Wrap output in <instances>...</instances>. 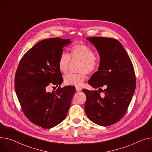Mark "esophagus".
<instances>
[{
    "label": "esophagus",
    "mask_w": 152,
    "mask_h": 152,
    "mask_svg": "<svg viewBox=\"0 0 152 152\" xmlns=\"http://www.w3.org/2000/svg\"><path fill=\"white\" fill-rule=\"evenodd\" d=\"M76 90L77 91H81L82 90V88L79 87H76Z\"/></svg>",
    "instance_id": "obj_1"
}]
</instances>
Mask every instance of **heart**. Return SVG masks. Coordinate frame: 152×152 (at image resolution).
I'll list each match as a JSON object with an SVG mask.
<instances>
[{"label":"heart","mask_w":152,"mask_h":152,"mask_svg":"<svg viewBox=\"0 0 152 152\" xmlns=\"http://www.w3.org/2000/svg\"><path fill=\"white\" fill-rule=\"evenodd\" d=\"M71 55L73 59L82 61L79 73H68L64 77V84L66 86H80L87 77L86 71L92 74L98 70L99 61L94 56L93 50L85 44H77L73 46L71 50ZM71 57L68 53L62 52L59 57L58 67L59 70L65 73L68 70Z\"/></svg>","instance_id":"heart-1"}]
</instances>
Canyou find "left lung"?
<instances>
[{"label":"left lung","instance_id":"left-lung-1","mask_svg":"<svg viewBox=\"0 0 152 152\" xmlns=\"http://www.w3.org/2000/svg\"><path fill=\"white\" fill-rule=\"evenodd\" d=\"M97 49L100 56L98 71L88 84L98 90L83 89L86 95L85 111L88 118L101 126H109L125 115L136 88V76L133 64L120 42L113 38H87ZM104 86V91L101 88ZM100 92V91H99ZM100 92V93H101Z\"/></svg>","mask_w":152,"mask_h":152}]
</instances>
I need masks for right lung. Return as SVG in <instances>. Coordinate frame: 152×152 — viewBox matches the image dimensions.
Returning <instances> with one entry per match:
<instances>
[{
	"label": "right lung",
	"instance_id": "1",
	"mask_svg": "<svg viewBox=\"0 0 152 152\" xmlns=\"http://www.w3.org/2000/svg\"><path fill=\"white\" fill-rule=\"evenodd\" d=\"M70 39L53 37L39 41L22 58L15 75V87L22 110L35 125L51 129L66 117L75 93L74 86L61 88L58 59ZM49 85L59 86L52 93Z\"/></svg>",
	"mask_w": 152,
	"mask_h": 152
}]
</instances>
